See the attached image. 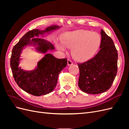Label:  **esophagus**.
<instances>
[{
	"instance_id": "34e87169",
	"label": "esophagus",
	"mask_w": 129,
	"mask_h": 129,
	"mask_svg": "<svg viewBox=\"0 0 129 129\" xmlns=\"http://www.w3.org/2000/svg\"><path fill=\"white\" fill-rule=\"evenodd\" d=\"M67 64L68 66H71L73 64V62L71 60H67Z\"/></svg>"
}]
</instances>
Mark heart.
I'll list each match as a JSON object with an SVG mask.
<instances>
[{
  "instance_id": "obj_1",
  "label": "heart",
  "mask_w": 129,
  "mask_h": 129,
  "mask_svg": "<svg viewBox=\"0 0 129 129\" xmlns=\"http://www.w3.org/2000/svg\"><path fill=\"white\" fill-rule=\"evenodd\" d=\"M102 42L100 35L85 29H78L65 33L61 43H58V49L64 50L71 48L72 55L76 61L84 62L90 60L99 50Z\"/></svg>"
}]
</instances>
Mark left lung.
Instances as JSON below:
<instances>
[{
	"label": "left lung",
	"instance_id": "1",
	"mask_svg": "<svg viewBox=\"0 0 129 129\" xmlns=\"http://www.w3.org/2000/svg\"><path fill=\"white\" fill-rule=\"evenodd\" d=\"M100 50L91 59L78 63L79 88L90 94H99L110 88L117 72L118 53L112 39L103 29Z\"/></svg>",
	"mask_w": 129,
	"mask_h": 129
}]
</instances>
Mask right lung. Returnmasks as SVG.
Listing matches in <instances>:
<instances>
[{
  "mask_svg": "<svg viewBox=\"0 0 129 129\" xmlns=\"http://www.w3.org/2000/svg\"><path fill=\"white\" fill-rule=\"evenodd\" d=\"M60 27L53 25L45 30H30L13 47L10 66L14 80L19 87L31 95L40 96L52 92L56 87L59 74L67 64V59H58L51 54H46L38 62L36 69L30 71H24L19 66L22 50L27 46L36 47L38 52L43 54L49 50H54L55 48L52 44L38 37L46 33L49 34Z\"/></svg>",
  "mask_w": 129,
  "mask_h": 129,
  "instance_id": "add662e5",
  "label": "right lung"
}]
</instances>
